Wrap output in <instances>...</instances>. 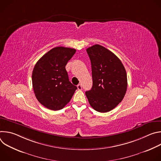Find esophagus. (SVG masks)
<instances>
[{
  "instance_id": "34e87169",
  "label": "esophagus",
  "mask_w": 161,
  "mask_h": 161,
  "mask_svg": "<svg viewBox=\"0 0 161 161\" xmlns=\"http://www.w3.org/2000/svg\"><path fill=\"white\" fill-rule=\"evenodd\" d=\"M77 88H78V90H81V89H82V86H81V84H78V85H77Z\"/></svg>"
}]
</instances>
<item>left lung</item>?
I'll return each mask as SVG.
<instances>
[{"label": "left lung", "mask_w": 161, "mask_h": 161, "mask_svg": "<svg viewBox=\"0 0 161 161\" xmlns=\"http://www.w3.org/2000/svg\"><path fill=\"white\" fill-rule=\"evenodd\" d=\"M91 62L93 85L85 92L90 106L101 113L108 112L124 99L127 87V73L120 60L103 46L86 49Z\"/></svg>", "instance_id": "1"}]
</instances>
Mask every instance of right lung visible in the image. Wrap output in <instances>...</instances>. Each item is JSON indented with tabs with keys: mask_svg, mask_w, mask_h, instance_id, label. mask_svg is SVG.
<instances>
[{
	"mask_svg": "<svg viewBox=\"0 0 161 161\" xmlns=\"http://www.w3.org/2000/svg\"><path fill=\"white\" fill-rule=\"evenodd\" d=\"M75 52L74 48L55 47L44 54L34 67L32 80L35 96L48 109H62L77 89L69 81L65 69L67 63Z\"/></svg>",
	"mask_w": 161,
	"mask_h": 161,
	"instance_id": "obj_1",
	"label": "right lung"
}]
</instances>
